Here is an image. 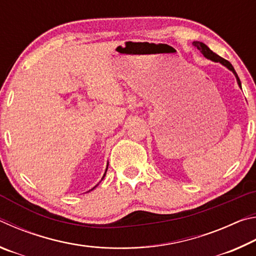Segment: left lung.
Instances as JSON below:
<instances>
[{
    "label": "left lung",
    "instance_id": "left-lung-1",
    "mask_svg": "<svg viewBox=\"0 0 256 256\" xmlns=\"http://www.w3.org/2000/svg\"><path fill=\"white\" fill-rule=\"evenodd\" d=\"M193 46L196 47V48H198V50H200L201 53L203 54V56H204V58H206L208 60H214V62L222 63V66H224L227 68H229V70H230V71L234 73V74H235L236 80H237V84H238V86H240V88H242V84H240V78H238L237 73H236V71H235V68H234V66L230 64V62H228L227 60L220 58L219 55H216V53H214V52H212V50L209 48V47H208L206 44H203V42H193Z\"/></svg>",
    "mask_w": 256,
    "mask_h": 256
}]
</instances>
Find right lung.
I'll return each mask as SVG.
<instances>
[{
	"instance_id": "1",
	"label": "right lung",
	"mask_w": 256,
	"mask_h": 256,
	"mask_svg": "<svg viewBox=\"0 0 256 256\" xmlns=\"http://www.w3.org/2000/svg\"><path fill=\"white\" fill-rule=\"evenodd\" d=\"M107 168H108V164H107ZM107 168H106V172H107ZM106 172H105V174H104V176H102V180H104V177H105V175H106ZM97 185H98V184H97ZM97 185H96V186H97ZM96 186H94V188H96ZM94 188H92L90 190H92Z\"/></svg>"
}]
</instances>
